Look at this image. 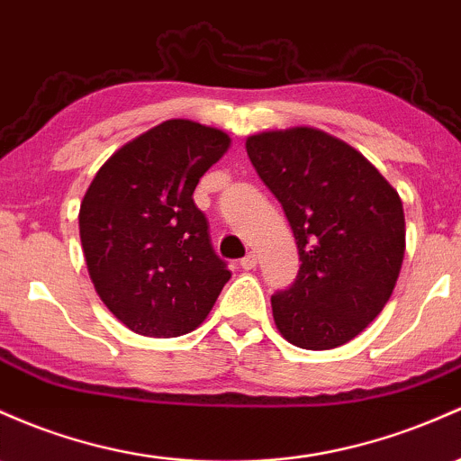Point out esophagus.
<instances>
[{"mask_svg":"<svg viewBox=\"0 0 461 461\" xmlns=\"http://www.w3.org/2000/svg\"><path fill=\"white\" fill-rule=\"evenodd\" d=\"M256 265H258V256L254 254V251H249V254H247V256L240 260V267H242V269H245V271H251Z\"/></svg>","mask_w":461,"mask_h":461,"instance_id":"1","label":"esophagus"}]
</instances>
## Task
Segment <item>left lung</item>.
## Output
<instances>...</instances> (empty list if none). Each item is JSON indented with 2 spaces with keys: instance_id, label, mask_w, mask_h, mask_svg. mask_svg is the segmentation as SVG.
<instances>
[{
  "instance_id": "obj_1",
  "label": "left lung",
  "mask_w": 461,
  "mask_h": 461,
  "mask_svg": "<svg viewBox=\"0 0 461 461\" xmlns=\"http://www.w3.org/2000/svg\"><path fill=\"white\" fill-rule=\"evenodd\" d=\"M258 176L282 203L300 271L271 295L273 320L304 350L343 346L392 297L404 258L398 192L346 141L295 126L247 138Z\"/></svg>"
}]
</instances>
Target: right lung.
<instances>
[{
	"label": "right lung",
	"mask_w": 461,
	"mask_h": 461,
	"mask_svg": "<svg viewBox=\"0 0 461 461\" xmlns=\"http://www.w3.org/2000/svg\"><path fill=\"white\" fill-rule=\"evenodd\" d=\"M230 144L219 129L166 120L115 150L85 192L78 227L89 277L138 335L192 332L231 277L192 199Z\"/></svg>",
	"instance_id": "obj_1"
}]
</instances>
